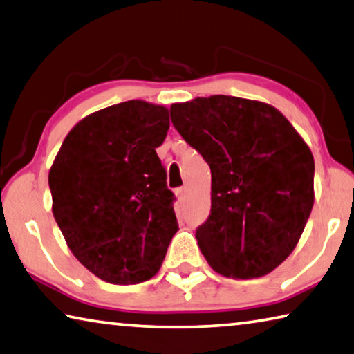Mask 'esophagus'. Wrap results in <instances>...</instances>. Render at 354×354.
Here are the masks:
<instances>
[{
  "instance_id": "1",
  "label": "esophagus",
  "mask_w": 354,
  "mask_h": 354,
  "mask_svg": "<svg viewBox=\"0 0 354 354\" xmlns=\"http://www.w3.org/2000/svg\"><path fill=\"white\" fill-rule=\"evenodd\" d=\"M186 192H187V189L186 187H178L176 189V197L179 198V200H183L184 197H186Z\"/></svg>"
}]
</instances>
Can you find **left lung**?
I'll use <instances>...</instances> for the list:
<instances>
[{
    "label": "left lung",
    "mask_w": 354,
    "mask_h": 354,
    "mask_svg": "<svg viewBox=\"0 0 354 354\" xmlns=\"http://www.w3.org/2000/svg\"><path fill=\"white\" fill-rule=\"evenodd\" d=\"M171 122L211 168V214L201 254L233 279L266 276L298 244L313 206L315 162L274 106L233 96L170 106Z\"/></svg>",
    "instance_id": "obj_1"
}]
</instances>
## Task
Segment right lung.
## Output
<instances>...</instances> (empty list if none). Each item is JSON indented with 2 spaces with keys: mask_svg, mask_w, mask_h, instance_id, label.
Wrapping results in <instances>:
<instances>
[{
  "mask_svg": "<svg viewBox=\"0 0 354 354\" xmlns=\"http://www.w3.org/2000/svg\"><path fill=\"white\" fill-rule=\"evenodd\" d=\"M168 127L162 105L106 106L67 133L50 168L53 216L67 245L109 283L156 276L178 232L175 195L156 153Z\"/></svg>",
  "mask_w": 354,
  "mask_h": 354,
  "instance_id": "obj_1",
  "label": "right lung"
}]
</instances>
